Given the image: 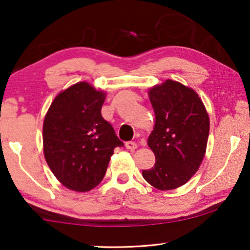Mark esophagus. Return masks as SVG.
I'll return each instance as SVG.
<instances>
[{"instance_id": "34e87169", "label": "esophagus", "mask_w": 250, "mask_h": 250, "mask_svg": "<svg viewBox=\"0 0 250 250\" xmlns=\"http://www.w3.org/2000/svg\"><path fill=\"white\" fill-rule=\"evenodd\" d=\"M125 146L127 147L128 150H135V149H137V144L135 142H133V141H128V142H126Z\"/></svg>"}]
</instances>
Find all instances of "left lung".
<instances>
[{
  "instance_id": "1",
  "label": "left lung",
  "mask_w": 250,
  "mask_h": 250,
  "mask_svg": "<svg viewBox=\"0 0 250 250\" xmlns=\"http://www.w3.org/2000/svg\"><path fill=\"white\" fill-rule=\"evenodd\" d=\"M149 98L155 125L147 144L155 164L142 176L158 189H175L200 168L208 139V115L193 89L172 80L152 88Z\"/></svg>"
}]
</instances>
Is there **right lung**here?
<instances>
[{"label": "right lung", "mask_w": 250, "mask_h": 250, "mask_svg": "<svg viewBox=\"0 0 250 250\" xmlns=\"http://www.w3.org/2000/svg\"><path fill=\"white\" fill-rule=\"evenodd\" d=\"M104 93L86 82L61 92L47 111L42 141L45 159L65 187L88 191L103 180L114 149L124 146L101 116Z\"/></svg>", "instance_id": "add662e5"}]
</instances>
